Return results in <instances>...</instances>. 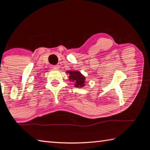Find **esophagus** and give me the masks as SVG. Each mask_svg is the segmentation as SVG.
Returning <instances> with one entry per match:
<instances>
[{
	"instance_id": "1",
	"label": "esophagus",
	"mask_w": 150,
	"mask_h": 150,
	"mask_svg": "<svg viewBox=\"0 0 150 150\" xmlns=\"http://www.w3.org/2000/svg\"><path fill=\"white\" fill-rule=\"evenodd\" d=\"M52 68L54 69H57L59 68V65H53V66H52Z\"/></svg>"
}]
</instances>
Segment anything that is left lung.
I'll return each instance as SVG.
<instances>
[{
	"label": "left lung",
	"mask_w": 150,
	"mask_h": 150,
	"mask_svg": "<svg viewBox=\"0 0 150 150\" xmlns=\"http://www.w3.org/2000/svg\"><path fill=\"white\" fill-rule=\"evenodd\" d=\"M69 74V80L73 82L75 84V86L77 88L83 87L86 85L85 83V77L82 75L81 73L77 71H66Z\"/></svg>",
	"instance_id": "obj_1"
}]
</instances>
